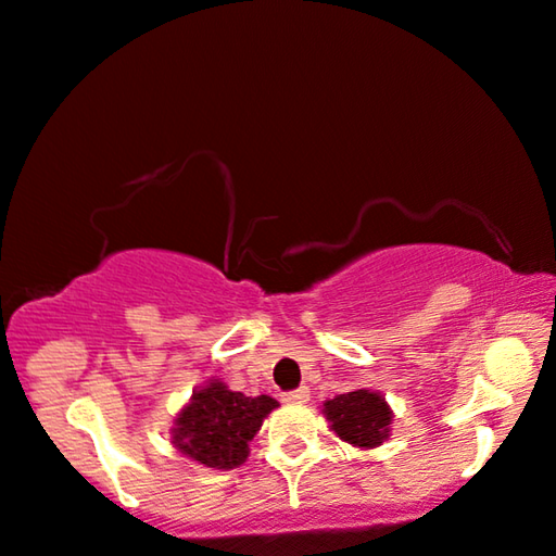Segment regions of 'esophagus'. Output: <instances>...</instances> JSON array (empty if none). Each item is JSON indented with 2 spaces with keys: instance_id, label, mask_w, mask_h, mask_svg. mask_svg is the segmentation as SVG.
Returning <instances> with one entry per match:
<instances>
[{
  "instance_id": "1",
  "label": "esophagus",
  "mask_w": 556,
  "mask_h": 556,
  "mask_svg": "<svg viewBox=\"0 0 556 556\" xmlns=\"http://www.w3.org/2000/svg\"><path fill=\"white\" fill-rule=\"evenodd\" d=\"M308 399H311L308 386H301V389H293V391H286L283 393L286 404H305V401H308Z\"/></svg>"
}]
</instances>
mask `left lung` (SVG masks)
Returning a JSON list of instances; mask_svg holds the SVG:
<instances>
[{
    "instance_id": "obj_1",
    "label": "left lung",
    "mask_w": 556,
    "mask_h": 556,
    "mask_svg": "<svg viewBox=\"0 0 556 556\" xmlns=\"http://www.w3.org/2000/svg\"><path fill=\"white\" fill-rule=\"evenodd\" d=\"M324 414L331 421V431L358 448L381 446L389 439L391 408L376 391H349L324 404Z\"/></svg>"
}]
</instances>
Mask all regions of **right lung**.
Here are the masks:
<instances>
[{"label":"right lung","instance_id":"right-lung-1","mask_svg":"<svg viewBox=\"0 0 556 556\" xmlns=\"http://www.w3.org/2000/svg\"><path fill=\"white\" fill-rule=\"evenodd\" d=\"M278 406L270 396H245L218 378L192 393L173 426V444L192 462L211 469H236L248 458V444L263 418Z\"/></svg>","mask_w":556,"mask_h":556}]
</instances>
